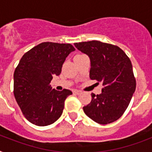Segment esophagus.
Instances as JSON below:
<instances>
[{"mask_svg":"<svg viewBox=\"0 0 152 152\" xmlns=\"http://www.w3.org/2000/svg\"><path fill=\"white\" fill-rule=\"evenodd\" d=\"M73 92H74V94H76V95H80V94L81 93V91H80L76 90V91H74Z\"/></svg>","mask_w":152,"mask_h":152,"instance_id":"34e87169","label":"esophagus"}]
</instances>
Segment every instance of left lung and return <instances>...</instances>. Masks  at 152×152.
Instances as JSON below:
<instances>
[{
	"label": "left lung",
	"mask_w": 152,
	"mask_h": 152,
	"mask_svg": "<svg viewBox=\"0 0 152 152\" xmlns=\"http://www.w3.org/2000/svg\"><path fill=\"white\" fill-rule=\"evenodd\" d=\"M91 61L90 78L102 84V93L95 95L83 111L94 121L106 125L120 118L136 90V79L131 61L118 46L99 41L74 43Z\"/></svg>",
	"instance_id": "8db88e82"
}]
</instances>
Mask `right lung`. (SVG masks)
I'll return each instance as SVG.
<instances>
[{"instance_id": "add662e5", "label": "right lung", "mask_w": 152, "mask_h": 152, "mask_svg": "<svg viewBox=\"0 0 152 152\" xmlns=\"http://www.w3.org/2000/svg\"><path fill=\"white\" fill-rule=\"evenodd\" d=\"M75 48L71 44L42 42L27 51L14 72V96L31 123L46 126L61 116L71 91L55 90L50 84L59 76L62 64Z\"/></svg>"}]
</instances>
